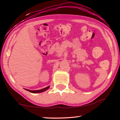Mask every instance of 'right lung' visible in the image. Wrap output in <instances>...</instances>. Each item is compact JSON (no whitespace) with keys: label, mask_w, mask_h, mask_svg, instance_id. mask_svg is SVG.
Listing matches in <instances>:
<instances>
[{"label":"right lung","mask_w":120,"mask_h":120,"mask_svg":"<svg viewBox=\"0 0 120 120\" xmlns=\"http://www.w3.org/2000/svg\"><path fill=\"white\" fill-rule=\"evenodd\" d=\"M49 87H50V86H48L47 87H45L44 88H42L41 90H34V91H31V90H28V89H25L26 90H27V91L30 92L31 93H41V92H44L45 91H46L47 90H48Z\"/></svg>","instance_id":"1"}]
</instances>
